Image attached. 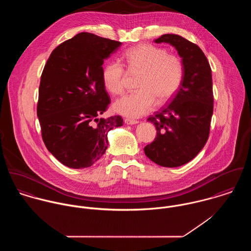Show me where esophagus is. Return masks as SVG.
I'll list each match as a JSON object with an SVG mask.
<instances>
[{
  "mask_svg": "<svg viewBox=\"0 0 251 251\" xmlns=\"http://www.w3.org/2000/svg\"><path fill=\"white\" fill-rule=\"evenodd\" d=\"M125 123H126V125H136V124H138L139 122H138V121H136V120H131V119H125Z\"/></svg>",
  "mask_w": 251,
  "mask_h": 251,
  "instance_id": "34e87169",
  "label": "esophagus"
}]
</instances>
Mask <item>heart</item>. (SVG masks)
<instances>
[{"label":"heart","instance_id":"heart-1","mask_svg":"<svg viewBox=\"0 0 251 251\" xmlns=\"http://www.w3.org/2000/svg\"><path fill=\"white\" fill-rule=\"evenodd\" d=\"M126 67L130 72L141 73L137 93L126 95L115 101L114 110L128 118H140L159 103L169 101L179 91L183 78V64L179 56L169 54L163 48L140 44L125 54ZM126 73L119 61L106 64L102 71V81L112 94L119 95L125 90Z\"/></svg>","mask_w":251,"mask_h":251}]
</instances>
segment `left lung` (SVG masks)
Returning <instances> with one entry per match:
<instances>
[{
  "label": "left lung",
  "instance_id": "8db88e82",
  "mask_svg": "<svg viewBox=\"0 0 251 251\" xmlns=\"http://www.w3.org/2000/svg\"><path fill=\"white\" fill-rule=\"evenodd\" d=\"M154 42L176 48L183 78L170 103L148 118L156 128V137L144 151L160 166L179 167L193 159L208 141L214 111L212 70L200 47L182 36L166 34Z\"/></svg>",
  "mask_w": 251,
  "mask_h": 251
}]
</instances>
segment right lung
I'll return each instance as SVG.
<instances>
[{
    "instance_id": "1",
    "label": "right lung",
    "mask_w": 251,
    "mask_h": 251,
    "mask_svg": "<svg viewBox=\"0 0 251 251\" xmlns=\"http://www.w3.org/2000/svg\"><path fill=\"white\" fill-rule=\"evenodd\" d=\"M122 42L80 33L57 46L40 78L37 117L47 150L64 165L92 166L105 152L121 116L99 118L110 103L102 65Z\"/></svg>"
}]
</instances>
